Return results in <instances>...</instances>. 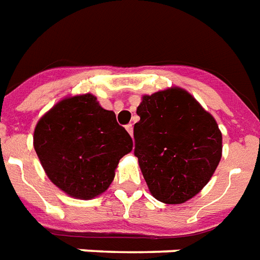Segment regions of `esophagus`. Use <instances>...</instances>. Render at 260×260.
Instances as JSON below:
<instances>
[{
	"mask_svg": "<svg viewBox=\"0 0 260 260\" xmlns=\"http://www.w3.org/2000/svg\"><path fill=\"white\" fill-rule=\"evenodd\" d=\"M125 129L128 131V134H129L131 136L134 135V125H132V124H128V125L125 126Z\"/></svg>",
	"mask_w": 260,
	"mask_h": 260,
	"instance_id": "1",
	"label": "esophagus"
}]
</instances>
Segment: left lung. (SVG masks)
Instances as JSON below:
<instances>
[{"mask_svg":"<svg viewBox=\"0 0 260 260\" xmlns=\"http://www.w3.org/2000/svg\"><path fill=\"white\" fill-rule=\"evenodd\" d=\"M135 124V155L156 201L180 205L209 183L222 155L217 121L183 88L144 95Z\"/></svg>","mask_w":260,"mask_h":260,"instance_id":"8db88e82","label":"left lung"}]
</instances>
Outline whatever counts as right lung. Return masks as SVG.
<instances>
[{
    "label": "right lung",
    "instance_id": "right-lung-1",
    "mask_svg": "<svg viewBox=\"0 0 260 260\" xmlns=\"http://www.w3.org/2000/svg\"><path fill=\"white\" fill-rule=\"evenodd\" d=\"M134 143L112 110L92 94L69 96L38 121L34 148L51 183L77 199H92L112 184Z\"/></svg>",
    "mask_w": 260,
    "mask_h": 260
}]
</instances>
